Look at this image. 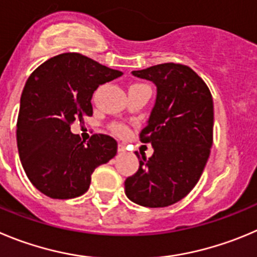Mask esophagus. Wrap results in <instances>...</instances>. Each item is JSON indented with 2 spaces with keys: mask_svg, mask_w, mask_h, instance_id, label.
I'll list each match as a JSON object with an SVG mask.
<instances>
[{
  "mask_svg": "<svg viewBox=\"0 0 257 257\" xmlns=\"http://www.w3.org/2000/svg\"><path fill=\"white\" fill-rule=\"evenodd\" d=\"M117 152H119V153H123V152H125V146H124V145H121V143H120V145L117 146Z\"/></svg>",
  "mask_w": 257,
  "mask_h": 257,
  "instance_id": "obj_1",
  "label": "esophagus"
}]
</instances>
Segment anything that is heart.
I'll use <instances>...</instances> for the list:
<instances>
[{
  "label": "heart",
  "instance_id": "1",
  "mask_svg": "<svg viewBox=\"0 0 257 257\" xmlns=\"http://www.w3.org/2000/svg\"><path fill=\"white\" fill-rule=\"evenodd\" d=\"M112 131H114L117 136H125V134L128 133V129H126V126L121 125V124H115V125L112 126Z\"/></svg>",
  "mask_w": 257,
  "mask_h": 257
}]
</instances>
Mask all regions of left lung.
<instances>
[{
    "mask_svg": "<svg viewBox=\"0 0 257 257\" xmlns=\"http://www.w3.org/2000/svg\"><path fill=\"white\" fill-rule=\"evenodd\" d=\"M152 81L156 102L141 142L153 155L140 157V169L125 180V195L136 204L164 208L185 198L200 179L213 145V99L209 88L188 66L164 63L132 72Z\"/></svg>",
    "mask_w": 257,
    "mask_h": 257,
    "instance_id": "8db88e82",
    "label": "left lung"
}]
</instances>
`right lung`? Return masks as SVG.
Masks as SVG:
<instances>
[{"label":"right lung","instance_id":"obj_1","mask_svg":"<svg viewBox=\"0 0 257 257\" xmlns=\"http://www.w3.org/2000/svg\"><path fill=\"white\" fill-rule=\"evenodd\" d=\"M120 71L80 53H63L40 64L28 78L20 99L16 140L31 184L53 199H72L88 190L91 175L116 155L106 134L81 140L71 132L76 119L92 115V93Z\"/></svg>","mask_w":257,"mask_h":257}]
</instances>
